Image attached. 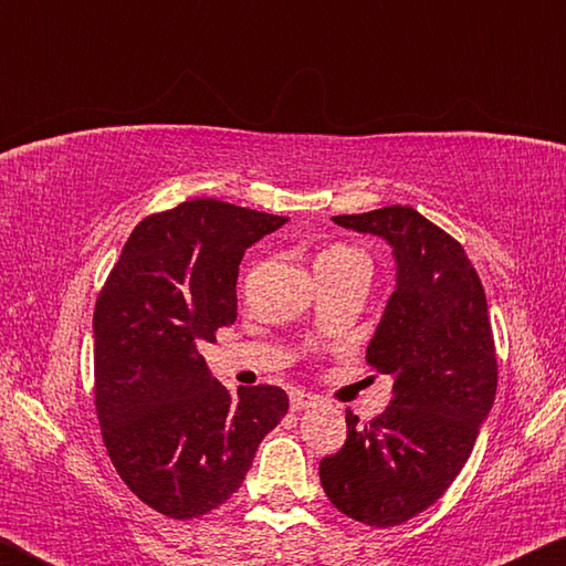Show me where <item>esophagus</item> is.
<instances>
[{"mask_svg":"<svg viewBox=\"0 0 566 566\" xmlns=\"http://www.w3.org/2000/svg\"><path fill=\"white\" fill-rule=\"evenodd\" d=\"M317 397L314 395H310V391H302V389H294L292 395H290V407H292V411H302V409H306V407H314L317 405Z\"/></svg>","mask_w":566,"mask_h":566,"instance_id":"34e87169","label":"esophagus"}]
</instances>
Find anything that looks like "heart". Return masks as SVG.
<instances>
[{"label":"heart","mask_w":566,"mask_h":566,"mask_svg":"<svg viewBox=\"0 0 566 566\" xmlns=\"http://www.w3.org/2000/svg\"><path fill=\"white\" fill-rule=\"evenodd\" d=\"M319 266H364V270H369L367 260H364V254L357 252L354 247L347 244H332L319 252L317 256V270Z\"/></svg>","instance_id":"obj_1"}]
</instances>
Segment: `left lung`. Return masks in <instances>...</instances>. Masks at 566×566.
Returning <instances> with one entry per match:
<instances>
[{
	"instance_id": "left-lung-1",
	"label": "left lung",
	"mask_w": 566,
	"mask_h": 566,
	"mask_svg": "<svg viewBox=\"0 0 566 566\" xmlns=\"http://www.w3.org/2000/svg\"><path fill=\"white\" fill-rule=\"evenodd\" d=\"M332 219L387 239L395 254L397 286L367 347V361L395 387L369 424L347 411V442L322 459L319 479L342 514L397 526L449 490L494 405L486 296L462 244L417 209L391 205Z\"/></svg>"
}]
</instances>
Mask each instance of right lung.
<instances>
[{"mask_svg": "<svg viewBox=\"0 0 566 566\" xmlns=\"http://www.w3.org/2000/svg\"><path fill=\"white\" fill-rule=\"evenodd\" d=\"M286 217L189 199L134 227L94 306V405L112 464L159 514L191 520L244 482L290 409L284 389L209 375L199 344L237 319L249 247Z\"/></svg>", "mask_w": 566, "mask_h": 566, "instance_id": "1", "label": "right lung"}]
</instances>
